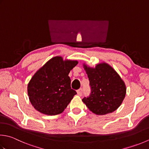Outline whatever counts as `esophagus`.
<instances>
[{
  "instance_id": "34e87169",
  "label": "esophagus",
  "mask_w": 149,
  "mask_h": 149,
  "mask_svg": "<svg viewBox=\"0 0 149 149\" xmlns=\"http://www.w3.org/2000/svg\"><path fill=\"white\" fill-rule=\"evenodd\" d=\"M77 94L78 95H79V96L82 95V90L79 89V90H77Z\"/></svg>"
}]
</instances>
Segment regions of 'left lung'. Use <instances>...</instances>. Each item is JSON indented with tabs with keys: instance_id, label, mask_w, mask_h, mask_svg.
<instances>
[{
	"instance_id": "1",
	"label": "left lung",
	"mask_w": 149,
	"mask_h": 149,
	"mask_svg": "<svg viewBox=\"0 0 149 149\" xmlns=\"http://www.w3.org/2000/svg\"><path fill=\"white\" fill-rule=\"evenodd\" d=\"M90 81L92 92L83 99L88 109L97 115H105L117 110L127 93L125 83L112 67L105 62L95 67L83 64Z\"/></svg>"
}]
</instances>
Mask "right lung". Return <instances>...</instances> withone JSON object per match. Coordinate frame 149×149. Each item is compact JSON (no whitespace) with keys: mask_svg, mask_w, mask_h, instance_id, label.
<instances>
[{"mask_svg":"<svg viewBox=\"0 0 149 149\" xmlns=\"http://www.w3.org/2000/svg\"><path fill=\"white\" fill-rule=\"evenodd\" d=\"M77 60L55 56L35 73L28 84L29 100L34 109L46 115L62 113L77 94L71 88L70 70Z\"/></svg>","mask_w":149,"mask_h":149,"instance_id":"right-lung-1","label":"right lung"}]
</instances>
